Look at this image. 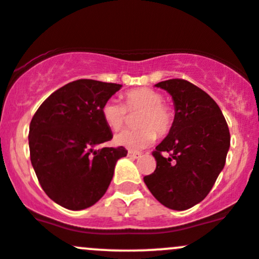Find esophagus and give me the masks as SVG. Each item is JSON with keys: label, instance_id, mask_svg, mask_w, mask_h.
<instances>
[{"label": "esophagus", "instance_id": "obj_1", "mask_svg": "<svg viewBox=\"0 0 259 259\" xmlns=\"http://www.w3.org/2000/svg\"><path fill=\"white\" fill-rule=\"evenodd\" d=\"M127 156H128L130 158H132V159H137V158H140V157H141V153H138V152L130 151L128 153H127Z\"/></svg>", "mask_w": 259, "mask_h": 259}]
</instances>
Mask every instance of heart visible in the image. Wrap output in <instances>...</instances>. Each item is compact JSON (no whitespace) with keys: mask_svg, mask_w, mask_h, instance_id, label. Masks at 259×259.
I'll return each mask as SVG.
<instances>
[{"mask_svg":"<svg viewBox=\"0 0 259 259\" xmlns=\"http://www.w3.org/2000/svg\"><path fill=\"white\" fill-rule=\"evenodd\" d=\"M124 103L108 100L102 106V117L111 130L117 131L126 122L128 109L142 111L138 119L141 130H123L114 136V143L132 151L143 149L156 141L157 135L164 136L173 123V111L163 102V96L156 90L137 89L124 93ZM157 133L156 134L155 132Z\"/></svg>","mask_w":259,"mask_h":259,"instance_id":"heart-1","label":"heart"}]
</instances>
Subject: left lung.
Instances as JSON below:
<instances>
[{"mask_svg": "<svg viewBox=\"0 0 259 259\" xmlns=\"http://www.w3.org/2000/svg\"><path fill=\"white\" fill-rule=\"evenodd\" d=\"M154 86L172 96L175 119L167 137L152 152L156 169L143 181L163 206L185 210L212 189L225 167L231 136L221 108L199 87L181 78Z\"/></svg>", "mask_w": 259, "mask_h": 259, "instance_id": "obj_1", "label": "left lung"}]
</instances>
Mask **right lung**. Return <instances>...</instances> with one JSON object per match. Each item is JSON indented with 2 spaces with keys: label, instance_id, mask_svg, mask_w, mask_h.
Instances as JSON below:
<instances>
[{
  "label": "right lung",
  "instance_id": "obj_1",
  "mask_svg": "<svg viewBox=\"0 0 259 259\" xmlns=\"http://www.w3.org/2000/svg\"><path fill=\"white\" fill-rule=\"evenodd\" d=\"M122 84L77 79L52 93L30 123L31 163L45 193L67 209L89 208L102 198L124 147L95 149L112 140L102 106Z\"/></svg>",
  "mask_w": 259,
  "mask_h": 259
}]
</instances>
